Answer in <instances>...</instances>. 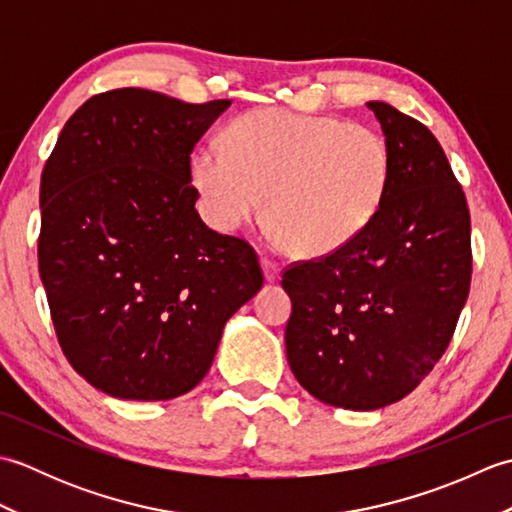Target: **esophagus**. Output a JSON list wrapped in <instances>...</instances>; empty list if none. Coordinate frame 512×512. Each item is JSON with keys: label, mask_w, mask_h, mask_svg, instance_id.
I'll use <instances>...</instances> for the list:
<instances>
[{"label": "esophagus", "mask_w": 512, "mask_h": 512, "mask_svg": "<svg viewBox=\"0 0 512 512\" xmlns=\"http://www.w3.org/2000/svg\"><path fill=\"white\" fill-rule=\"evenodd\" d=\"M262 270H264V279L268 281V284H275V281L279 279V275H281V270H279V266L275 264V262H270V259H266V257H262Z\"/></svg>", "instance_id": "34e87169"}]
</instances>
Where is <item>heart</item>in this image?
Returning <instances> with one entry per match:
<instances>
[{
  "mask_svg": "<svg viewBox=\"0 0 512 512\" xmlns=\"http://www.w3.org/2000/svg\"><path fill=\"white\" fill-rule=\"evenodd\" d=\"M191 180L215 231H239L266 202L277 242L301 257H328L376 220L391 151L367 125L266 107L235 118L224 147L195 151Z\"/></svg>",
  "mask_w": 512,
  "mask_h": 512,
  "instance_id": "heart-1",
  "label": "heart"
}]
</instances>
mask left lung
I'll list each match as a JSON object with an SVG mask.
<instances>
[{
    "label": "left lung",
    "mask_w": 512,
    "mask_h": 512,
    "mask_svg": "<svg viewBox=\"0 0 512 512\" xmlns=\"http://www.w3.org/2000/svg\"><path fill=\"white\" fill-rule=\"evenodd\" d=\"M391 151L376 220L336 253L290 266L286 356L325 405L374 411L405 398L447 350L471 286V217L440 143L369 101Z\"/></svg>",
    "instance_id": "left-lung-1"
}]
</instances>
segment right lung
<instances>
[{
    "label": "right lung",
    "mask_w": 512,
    "mask_h": 512,
    "mask_svg": "<svg viewBox=\"0 0 512 512\" xmlns=\"http://www.w3.org/2000/svg\"><path fill=\"white\" fill-rule=\"evenodd\" d=\"M231 101L92 96L41 173L39 275L70 365L123 400H171L209 372L264 286L255 250L195 211L191 151Z\"/></svg>",
    "instance_id": "right-lung-1"
}]
</instances>
